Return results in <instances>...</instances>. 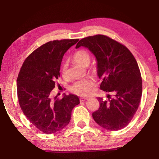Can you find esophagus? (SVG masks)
Here are the masks:
<instances>
[{
  "label": "esophagus",
  "instance_id": "1",
  "mask_svg": "<svg viewBox=\"0 0 159 159\" xmlns=\"http://www.w3.org/2000/svg\"><path fill=\"white\" fill-rule=\"evenodd\" d=\"M87 99H88L87 98H80V102H84V101L87 100Z\"/></svg>",
  "mask_w": 159,
  "mask_h": 159
}]
</instances>
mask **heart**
<instances>
[{"instance_id": "heart-1", "label": "heart", "mask_w": 159, "mask_h": 159, "mask_svg": "<svg viewBox=\"0 0 159 159\" xmlns=\"http://www.w3.org/2000/svg\"><path fill=\"white\" fill-rule=\"evenodd\" d=\"M74 60L83 66H88L91 61L89 53L85 50L77 51L73 56ZM68 64L64 62L61 68V73L64 78H67L68 75ZM93 85V81L89 78H85L75 81L71 86L70 90L74 93L80 96H85L90 93L91 88Z\"/></svg>"}]
</instances>
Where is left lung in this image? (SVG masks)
I'll list each match as a JSON object with an SVG mask.
<instances>
[{
  "label": "left lung",
  "mask_w": 159,
  "mask_h": 159,
  "mask_svg": "<svg viewBox=\"0 0 159 159\" xmlns=\"http://www.w3.org/2000/svg\"><path fill=\"white\" fill-rule=\"evenodd\" d=\"M98 61L100 89L113 93L107 100L98 98L99 108L92 113L95 121L109 131H118L131 122L142 95V78L137 62L127 48L107 36L98 34L80 40Z\"/></svg>",
  "instance_id": "obj_1"
}]
</instances>
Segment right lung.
Segmentation results:
<instances>
[{"label": "right lung", "mask_w": 159, "mask_h": 159, "mask_svg": "<svg viewBox=\"0 0 159 159\" xmlns=\"http://www.w3.org/2000/svg\"><path fill=\"white\" fill-rule=\"evenodd\" d=\"M78 40H57L42 45L26 57L18 74L19 105L30 122L44 133H54L68 125L72 109L80 103L73 94L61 99L52 96L63 56Z\"/></svg>", "instance_id": "right-lung-1"}]
</instances>
